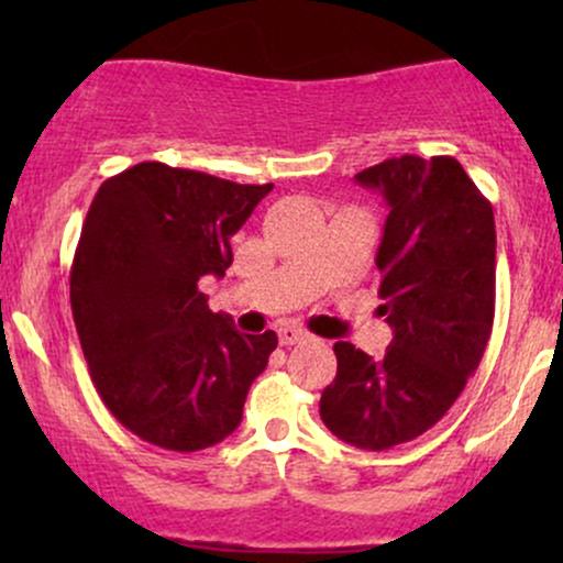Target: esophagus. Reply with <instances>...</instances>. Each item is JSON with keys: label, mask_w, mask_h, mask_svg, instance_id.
Wrapping results in <instances>:
<instances>
[{"label": "esophagus", "mask_w": 563, "mask_h": 563, "mask_svg": "<svg viewBox=\"0 0 563 563\" xmlns=\"http://www.w3.org/2000/svg\"><path fill=\"white\" fill-rule=\"evenodd\" d=\"M307 331L299 325H280L277 328V339H280L283 346H290V344H299V341L307 339Z\"/></svg>", "instance_id": "esophagus-1"}]
</instances>
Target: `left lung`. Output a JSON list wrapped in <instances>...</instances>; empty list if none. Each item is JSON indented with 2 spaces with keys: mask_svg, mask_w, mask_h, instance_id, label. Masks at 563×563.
Here are the masks:
<instances>
[{
  "mask_svg": "<svg viewBox=\"0 0 563 563\" xmlns=\"http://www.w3.org/2000/svg\"><path fill=\"white\" fill-rule=\"evenodd\" d=\"M389 206L376 267L394 339L380 357L335 341L320 418L363 450L429 431L466 389L495 318V214L452 156H399L354 174Z\"/></svg>",
  "mask_w": 563,
  "mask_h": 563,
  "instance_id": "obj_1",
  "label": "left lung"
}]
</instances>
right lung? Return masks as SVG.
I'll use <instances>...</instances> for the list:
<instances>
[{"label": "right lung", "mask_w": 563, "mask_h": 563, "mask_svg": "<svg viewBox=\"0 0 563 563\" xmlns=\"http://www.w3.org/2000/svg\"><path fill=\"white\" fill-rule=\"evenodd\" d=\"M273 185H238L158 161L106 179L70 267V309L89 376L115 421L156 448L228 439L275 331H235L198 290L232 264L230 238Z\"/></svg>", "instance_id": "add662e5"}]
</instances>
